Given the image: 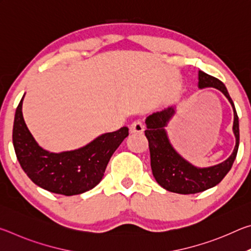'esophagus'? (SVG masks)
I'll return each mask as SVG.
<instances>
[{"mask_svg":"<svg viewBox=\"0 0 251 251\" xmlns=\"http://www.w3.org/2000/svg\"><path fill=\"white\" fill-rule=\"evenodd\" d=\"M144 128H145V126H144V123L141 120H136L133 123H131L130 126H129V130L130 133H137V134H142L144 131Z\"/></svg>","mask_w":251,"mask_h":251,"instance_id":"esophagus-1","label":"esophagus"}]
</instances>
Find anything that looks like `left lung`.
<instances>
[{"instance_id": "1", "label": "left lung", "mask_w": 251, "mask_h": 251, "mask_svg": "<svg viewBox=\"0 0 251 251\" xmlns=\"http://www.w3.org/2000/svg\"><path fill=\"white\" fill-rule=\"evenodd\" d=\"M198 87H214L227 97L233 109L232 131L236 145L232 154L218 165L199 168L190 164L176 151L169 142L166 127L175 115V106L152 113L146 118L145 135L151 151V166L156 181L168 192L189 195L203 192L218 185L230 171L239 147V121L232 100L223 82L203 72H198Z\"/></svg>"}]
</instances>
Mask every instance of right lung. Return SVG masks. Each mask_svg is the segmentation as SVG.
<instances>
[{"label": "right lung", "instance_id": "obj_1", "mask_svg": "<svg viewBox=\"0 0 251 251\" xmlns=\"http://www.w3.org/2000/svg\"><path fill=\"white\" fill-rule=\"evenodd\" d=\"M23 99L24 95L15 112L13 146L29 179L41 188L65 196L83 194L99 185L110 157L128 136V128L101 134L77 150L50 152L36 143L25 124Z\"/></svg>", "mask_w": 251, "mask_h": 251}]
</instances>
